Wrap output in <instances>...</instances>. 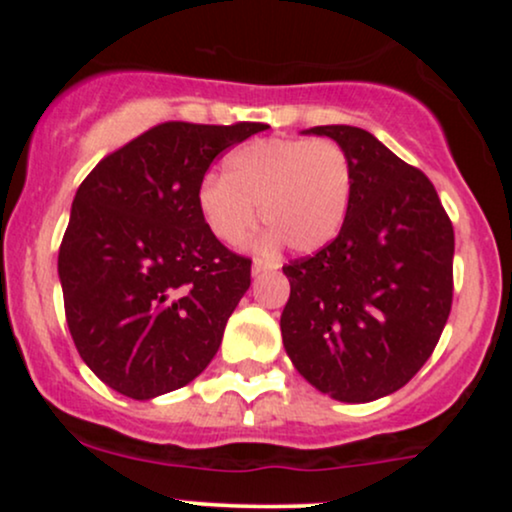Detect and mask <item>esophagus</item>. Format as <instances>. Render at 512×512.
Here are the masks:
<instances>
[{"mask_svg":"<svg viewBox=\"0 0 512 512\" xmlns=\"http://www.w3.org/2000/svg\"><path fill=\"white\" fill-rule=\"evenodd\" d=\"M279 267V264L272 262V260H262V257H257L255 262H252V276H260L264 272H272V269Z\"/></svg>","mask_w":512,"mask_h":512,"instance_id":"obj_1","label":"esophagus"}]
</instances>
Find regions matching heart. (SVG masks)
<instances>
[{"mask_svg":"<svg viewBox=\"0 0 512 512\" xmlns=\"http://www.w3.org/2000/svg\"><path fill=\"white\" fill-rule=\"evenodd\" d=\"M351 199V166L330 139H260L226 158V178L197 190L202 221L221 243H240L257 223L293 252H317L342 231Z\"/></svg>","mask_w":512,"mask_h":512,"instance_id":"1","label":"heart"}]
</instances>
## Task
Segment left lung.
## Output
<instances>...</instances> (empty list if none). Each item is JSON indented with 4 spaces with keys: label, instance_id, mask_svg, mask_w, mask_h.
I'll return each instance as SVG.
<instances>
[{
    "label": "left lung",
    "instance_id": "1",
    "mask_svg": "<svg viewBox=\"0 0 512 512\" xmlns=\"http://www.w3.org/2000/svg\"><path fill=\"white\" fill-rule=\"evenodd\" d=\"M351 166L339 236L284 267V349L315 390L373 402L419 373L452 305L455 233L433 182L361 127L325 125Z\"/></svg>",
    "mask_w": 512,
    "mask_h": 512
}]
</instances>
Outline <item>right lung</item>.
<instances>
[{"mask_svg": "<svg viewBox=\"0 0 512 512\" xmlns=\"http://www.w3.org/2000/svg\"><path fill=\"white\" fill-rule=\"evenodd\" d=\"M269 125L163 122L81 182L60 245L76 351L105 385L154 399L192 383L250 289V260L209 231L197 190L211 161Z\"/></svg>", "mask_w": 512, "mask_h": 512, "instance_id": "1", "label": "right lung"}]
</instances>
